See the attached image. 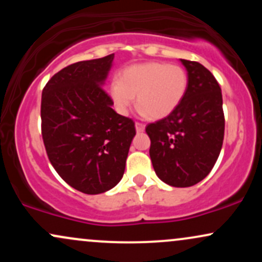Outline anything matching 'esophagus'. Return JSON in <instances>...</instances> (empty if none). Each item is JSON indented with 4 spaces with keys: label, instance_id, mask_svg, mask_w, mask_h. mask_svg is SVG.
Instances as JSON below:
<instances>
[{
    "label": "esophagus",
    "instance_id": "obj_1",
    "mask_svg": "<svg viewBox=\"0 0 262 262\" xmlns=\"http://www.w3.org/2000/svg\"><path fill=\"white\" fill-rule=\"evenodd\" d=\"M135 129H137V132H144L145 130V124H143V123H139V122H137L135 123Z\"/></svg>",
    "mask_w": 262,
    "mask_h": 262
}]
</instances>
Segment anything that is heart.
Here are the masks:
<instances>
[{
  "label": "heart",
  "instance_id": "1",
  "mask_svg": "<svg viewBox=\"0 0 262 262\" xmlns=\"http://www.w3.org/2000/svg\"><path fill=\"white\" fill-rule=\"evenodd\" d=\"M187 89L188 76L181 66L145 62L125 69L119 81L112 82L110 93L119 112L127 113L137 96L140 113L160 119L181 104Z\"/></svg>",
  "mask_w": 262,
  "mask_h": 262
}]
</instances>
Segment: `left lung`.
<instances>
[{
	"mask_svg": "<svg viewBox=\"0 0 262 262\" xmlns=\"http://www.w3.org/2000/svg\"><path fill=\"white\" fill-rule=\"evenodd\" d=\"M188 89L179 107L146 125L156 175L173 187L193 186L210 172L224 139L223 98L212 73L197 61L180 59Z\"/></svg>",
	"mask_w": 262,
	"mask_h": 262,
	"instance_id": "1",
	"label": "left lung"
}]
</instances>
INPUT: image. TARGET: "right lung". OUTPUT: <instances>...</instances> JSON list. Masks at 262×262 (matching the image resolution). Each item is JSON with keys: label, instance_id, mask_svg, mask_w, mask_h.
<instances>
[{"label": "right lung", "instance_id": "obj_1", "mask_svg": "<svg viewBox=\"0 0 262 262\" xmlns=\"http://www.w3.org/2000/svg\"><path fill=\"white\" fill-rule=\"evenodd\" d=\"M114 54L60 70L41 93V135L59 176L86 194L122 180L135 135L134 122L113 110L103 86Z\"/></svg>", "mask_w": 262, "mask_h": 262}]
</instances>
